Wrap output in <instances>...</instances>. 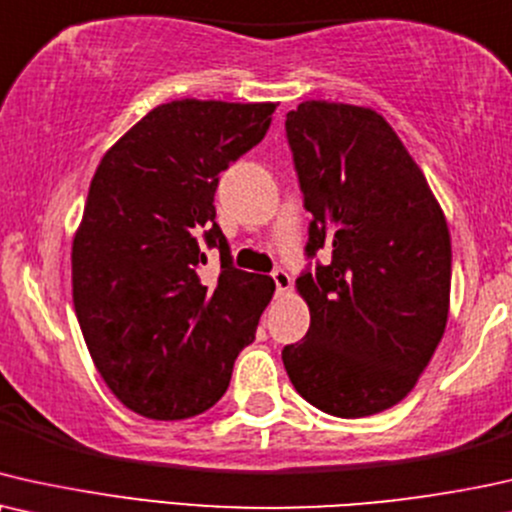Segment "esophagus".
<instances>
[{
    "label": "esophagus",
    "mask_w": 512,
    "mask_h": 512,
    "mask_svg": "<svg viewBox=\"0 0 512 512\" xmlns=\"http://www.w3.org/2000/svg\"><path fill=\"white\" fill-rule=\"evenodd\" d=\"M271 278H274V283H276V292H285V290L290 288V276H288V271L274 269V271H271Z\"/></svg>",
    "instance_id": "34e87169"
}]
</instances>
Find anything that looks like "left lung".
<instances>
[{
	"mask_svg": "<svg viewBox=\"0 0 512 512\" xmlns=\"http://www.w3.org/2000/svg\"><path fill=\"white\" fill-rule=\"evenodd\" d=\"M285 135L311 213L297 278L311 325L283 349L306 403L358 419L398 405L438 349L449 313L447 220L403 142L370 107L306 100Z\"/></svg>",
	"mask_w": 512,
	"mask_h": 512,
	"instance_id": "obj_1",
	"label": "left lung"
}]
</instances>
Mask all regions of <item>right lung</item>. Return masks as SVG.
<instances>
[{
    "label": "right lung",
    "instance_id": "add662e5",
    "mask_svg": "<svg viewBox=\"0 0 512 512\" xmlns=\"http://www.w3.org/2000/svg\"><path fill=\"white\" fill-rule=\"evenodd\" d=\"M274 112V102H166L95 170L72 243L74 311L100 377L142 417L206 412L255 339L276 285L231 264L215 189ZM203 242L221 250L213 284L198 276Z\"/></svg>",
    "mask_w": 512,
    "mask_h": 512
}]
</instances>
